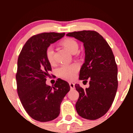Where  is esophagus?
Masks as SVG:
<instances>
[{
	"mask_svg": "<svg viewBox=\"0 0 133 133\" xmlns=\"http://www.w3.org/2000/svg\"><path fill=\"white\" fill-rule=\"evenodd\" d=\"M69 86L70 88H71V89H74L75 88V84L73 82H69Z\"/></svg>",
	"mask_w": 133,
	"mask_h": 133,
	"instance_id": "34e87169",
	"label": "esophagus"
}]
</instances>
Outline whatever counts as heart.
I'll return each mask as SVG.
<instances>
[{"mask_svg": "<svg viewBox=\"0 0 133 133\" xmlns=\"http://www.w3.org/2000/svg\"><path fill=\"white\" fill-rule=\"evenodd\" d=\"M62 46H64L70 52L74 54L78 50V44L77 42L72 39H64L61 42ZM45 56L47 60L51 64L54 62V49L51 46L47 47L45 51ZM79 69V65L77 64H72L71 65H63L57 69V75L61 78L65 80L71 81L75 79Z\"/></svg>", "mask_w": 133, "mask_h": 133, "instance_id": "heart-1", "label": "heart"}]
</instances>
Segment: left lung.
<instances>
[{
    "label": "left lung",
    "mask_w": 133,
    "mask_h": 133,
    "mask_svg": "<svg viewBox=\"0 0 133 133\" xmlns=\"http://www.w3.org/2000/svg\"><path fill=\"white\" fill-rule=\"evenodd\" d=\"M66 36L83 43L85 61L79 79L86 82L89 81V87L86 89L75 84L79 94L76 111L83 118L97 119L108 112L116 94L117 67L113 52L103 36L94 30L73 32Z\"/></svg>",
    "instance_id": "left-lung-1"
}]
</instances>
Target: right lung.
<instances>
[{
    "label": "right lung",
    "instance_id": "1",
    "mask_svg": "<svg viewBox=\"0 0 133 133\" xmlns=\"http://www.w3.org/2000/svg\"><path fill=\"white\" fill-rule=\"evenodd\" d=\"M65 33L44 32L31 37L24 44L17 61V93L23 107L34 119L47 122L60 113L62 101L70 90L68 82L57 79L53 86L46 84L51 64L45 51Z\"/></svg>",
    "mask_w": 133,
    "mask_h": 133
}]
</instances>
